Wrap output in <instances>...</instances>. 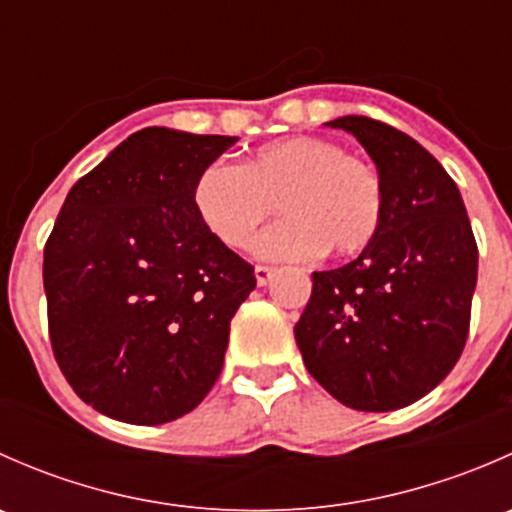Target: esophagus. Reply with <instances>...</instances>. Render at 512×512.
I'll return each instance as SVG.
<instances>
[{
    "mask_svg": "<svg viewBox=\"0 0 512 512\" xmlns=\"http://www.w3.org/2000/svg\"><path fill=\"white\" fill-rule=\"evenodd\" d=\"M272 277H275V270H272V267H265V265L255 267V280L260 287H265Z\"/></svg>",
    "mask_w": 512,
    "mask_h": 512,
    "instance_id": "esophagus-1",
    "label": "esophagus"
}]
</instances>
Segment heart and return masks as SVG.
Segmentation results:
<instances>
[{
    "mask_svg": "<svg viewBox=\"0 0 512 512\" xmlns=\"http://www.w3.org/2000/svg\"><path fill=\"white\" fill-rule=\"evenodd\" d=\"M275 203L285 218L262 232L255 255L307 262L366 250L384 223L386 190L374 165L314 136L267 143L242 165L215 160L193 185L195 215L232 250L250 245Z\"/></svg>",
    "mask_w": 512,
    "mask_h": 512,
    "instance_id": "1",
    "label": "heart"
}]
</instances>
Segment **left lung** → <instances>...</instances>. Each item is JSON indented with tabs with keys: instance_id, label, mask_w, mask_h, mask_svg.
Wrapping results in <instances>:
<instances>
[{
	"instance_id": "left-lung-1",
	"label": "left lung",
	"mask_w": 512,
	"mask_h": 512,
	"mask_svg": "<svg viewBox=\"0 0 512 512\" xmlns=\"http://www.w3.org/2000/svg\"><path fill=\"white\" fill-rule=\"evenodd\" d=\"M327 126L364 146L386 190L379 235L349 265L314 272L294 324L309 374L356 411L436 389L468 339L478 245L458 185L421 143L366 116Z\"/></svg>"
}]
</instances>
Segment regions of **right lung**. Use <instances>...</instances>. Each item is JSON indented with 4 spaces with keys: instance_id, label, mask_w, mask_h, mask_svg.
I'll list each match as a JSON object with an SVG mask.
<instances>
[{
    "instance_id": "1",
    "label": "right lung",
    "mask_w": 512,
    "mask_h": 512,
    "mask_svg": "<svg viewBox=\"0 0 512 512\" xmlns=\"http://www.w3.org/2000/svg\"><path fill=\"white\" fill-rule=\"evenodd\" d=\"M235 141L133 133L76 180L46 240L56 364L81 401L116 421H175L223 371L230 319L257 280L200 223L193 185Z\"/></svg>"
}]
</instances>
